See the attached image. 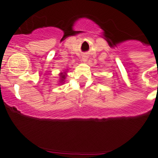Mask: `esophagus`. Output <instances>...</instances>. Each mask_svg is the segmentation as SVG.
I'll list each match as a JSON object with an SVG mask.
<instances>
[{
  "label": "esophagus",
  "instance_id": "34e87169",
  "mask_svg": "<svg viewBox=\"0 0 158 158\" xmlns=\"http://www.w3.org/2000/svg\"><path fill=\"white\" fill-rule=\"evenodd\" d=\"M82 61H83V62H86V61H87V60H88V56H83L82 57Z\"/></svg>",
  "mask_w": 158,
  "mask_h": 158
}]
</instances>
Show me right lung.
Here are the masks:
<instances>
[{"mask_svg": "<svg viewBox=\"0 0 158 158\" xmlns=\"http://www.w3.org/2000/svg\"><path fill=\"white\" fill-rule=\"evenodd\" d=\"M67 72H68V69L67 71H64V72H60V79H59V84H63L65 82V79H66L67 76Z\"/></svg>", "mask_w": 158, "mask_h": 158, "instance_id": "obj_1", "label": "right lung"}]
</instances>
